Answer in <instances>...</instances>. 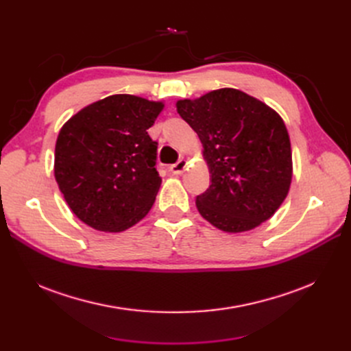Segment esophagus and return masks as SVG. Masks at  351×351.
Masks as SVG:
<instances>
[{
	"instance_id": "esophagus-1",
	"label": "esophagus",
	"mask_w": 351,
	"mask_h": 351,
	"mask_svg": "<svg viewBox=\"0 0 351 351\" xmlns=\"http://www.w3.org/2000/svg\"><path fill=\"white\" fill-rule=\"evenodd\" d=\"M187 168V161L186 159H180V161H177L176 164H173L171 167H169V171H171L174 176H180L183 174L184 169Z\"/></svg>"
}]
</instances>
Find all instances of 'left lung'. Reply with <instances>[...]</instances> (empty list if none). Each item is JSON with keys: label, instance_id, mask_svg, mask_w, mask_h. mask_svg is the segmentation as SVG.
<instances>
[{"label": "left lung", "instance_id": "left-lung-1", "mask_svg": "<svg viewBox=\"0 0 351 351\" xmlns=\"http://www.w3.org/2000/svg\"><path fill=\"white\" fill-rule=\"evenodd\" d=\"M177 112L197 133L210 173L209 189L196 197L199 214L227 232L249 231L269 219L293 176L281 117L232 88L177 101Z\"/></svg>", "mask_w": 351, "mask_h": 351}]
</instances>
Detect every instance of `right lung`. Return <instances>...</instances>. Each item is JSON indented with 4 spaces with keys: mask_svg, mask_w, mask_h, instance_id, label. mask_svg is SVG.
Instances as JSON below:
<instances>
[{
    "mask_svg": "<svg viewBox=\"0 0 351 351\" xmlns=\"http://www.w3.org/2000/svg\"><path fill=\"white\" fill-rule=\"evenodd\" d=\"M164 104L111 95L74 114L56 143L54 176L84 224L120 232L146 217L161 186L147 134Z\"/></svg>",
    "mask_w": 351,
    "mask_h": 351,
    "instance_id": "obj_1",
    "label": "right lung"
}]
</instances>
